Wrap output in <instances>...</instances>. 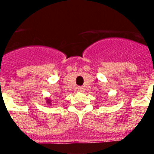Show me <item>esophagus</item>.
Masks as SVG:
<instances>
[{"label": "esophagus", "instance_id": "esophagus-1", "mask_svg": "<svg viewBox=\"0 0 154 154\" xmlns=\"http://www.w3.org/2000/svg\"><path fill=\"white\" fill-rule=\"evenodd\" d=\"M77 90L79 92H83L84 91V88L82 86H79V87H77Z\"/></svg>", "mask_w": 154, "mask_h": 154}]
</instances>
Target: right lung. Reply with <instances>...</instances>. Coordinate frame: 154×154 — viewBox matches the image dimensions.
<instances>
[{
	"instance_id": "1",
	"label": "right lung",
	"mask_w": 154,
	"mask_h": 154,
	"mask_svg": "<svg viewBox=\"0 0 154 154\" xmlns=\"http://www.w3.org/2000/svg\"><path fill=\"white\" fill-rule=\"evenodd\" d=\"M47 103H48V104H51V101H50V100H49V99H48V100H47Z\"/></svg>"
}]
</instances>
